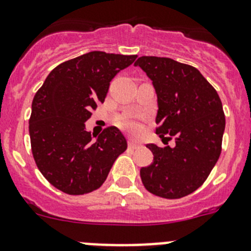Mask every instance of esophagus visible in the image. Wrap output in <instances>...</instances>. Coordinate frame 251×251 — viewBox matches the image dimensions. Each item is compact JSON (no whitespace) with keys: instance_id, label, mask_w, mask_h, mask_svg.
Listing matches in <instances>:
<instances>
[{"instance_id":"obj_1","label":"esophagus","mask_w":251,"mask_h":251,"mask_svg":"<svg viewBox=\"0 0 251 251\" xmlns=\"http://www.w3.org/2000/svg\"><path fill=\"white\" fill-rule=\"evenodd\" d=\"M140 144L139 142H136V141H132V140H128V148L130 149H137V148H140Z\"/></svg>"}]
</instances>
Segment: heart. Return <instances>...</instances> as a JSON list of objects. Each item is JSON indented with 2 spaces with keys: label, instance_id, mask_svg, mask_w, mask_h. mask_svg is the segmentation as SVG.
I'll return each instance as SVG.
<instances>
[{
  "label": "heart",
  "instance_id": "1",
  "mask_svg": "<svg viewBox=\"0 0 251 251\" xmlns=\"http://www.w3.org/2000/svg\"><path fill=\"white\" fill-rule=\"evenodd\" d=\"M120 125L124 130L128 131L131 134H136L140 131V125L137 123V120L132 116H126L124 117L123 120L120 121Z\"/></svg>",
  "mask_w": 251,
  "mask_h": 251
}]
</instances>
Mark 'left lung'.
I'll list each match as a JSON object with an SVG mask.
<instances>
[{
    "label": "left lung",
    "mask_w": 251,
    "mask_h": 251,
    "mask_svg": "<svg viewBox=\"0 0 251 251\" xmlns=\"http://www.w3.org/2000/svg\"><path fill=\"white\" fill-rule=\"evenodd\" d=\"M135 66L141 67L156 92V134L175 140L174 148L146 145L153 161L140 170L142 184L153 195L180 199L201 186L220 156L225 130L223 103L215 89L190 65L142 56Z\"/></svg>",
    "instance_id": "obj_1"
}]
</instances>
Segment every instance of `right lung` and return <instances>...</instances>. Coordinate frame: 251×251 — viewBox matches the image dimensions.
Segmentation results:
<instances>
[{"instance_id":"add662e5","label":"right lung","mask_w":251,"mask_h":251,"mask_svg":"<svg viewBox=\"0 0 251 251\" xmlns=\"http://www.w3.org/2000/svg\"><path fill=\"white\" fill-rule=\"evenodd\" d=\"M136 57L102 51L85 53L55 67L36 92L28 123L33 159L58 190L82 195L99 189L117 156L127 149L117 127L105 128L98 137L85 123L99 101H105L112 78Z\"/></svg>"}]
</instances>
